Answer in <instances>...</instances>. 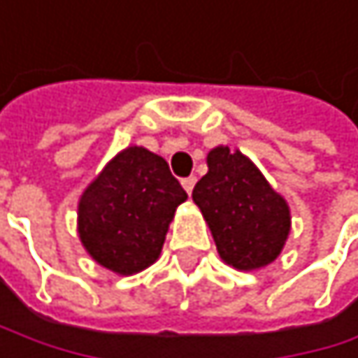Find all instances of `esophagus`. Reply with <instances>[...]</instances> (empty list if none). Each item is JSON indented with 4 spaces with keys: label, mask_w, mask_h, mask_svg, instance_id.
Here are the masks:
<instances>
[{
    "label": "esophagus",
    "mask_w": 358,
    "mask_h": 358,
    "mask_svg": "<svg viewBox=\"0 0 358 358\" xmlns=\"http://www.w3.org/2000/svg\"><path fill=\"white\" fill-rule=\"evenodd\" d=\"M195 182H197V178L195 176H189V178H185L182 180V187H185V191L191 195L193 193V189H195Z\"/></svg>",
    "instance_id": "esophagus-1"
}]
</instances>
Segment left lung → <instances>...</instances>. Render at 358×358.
Segmentation results:
<instances>
[{
	"mask_svg": "<svg viewBox=\"0 0 358 358\" xmlns=\"http://www.w3.org/2000/svg\"><path fill=\"white\" fill-rule=\"evenodd\" d=\"M208 173L195 185L220 259L240 271L261 269L282 252L291 234V208L261 169L240 150L216 146L206 157Z\"/></svg>",
	"mask_w": 358,
	"mask_h": 358,
	"instance_id": "left-lung-1",
	"label": "left lung"
}]
</instances>
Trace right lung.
<instances>
[{
  "instance_id": "add662e5",
  "label": "right lung",
  "mask_w": 358,
  "mask_h": 358,
  "mask_svg": "<svg viewBox=\"0 0 358 358\" xmlns=\"http://www.w3.org/2000/svg\"><path fill=\"white\" fill-rule=\"evenodd\" d=\"M187 193L163 157L144 146L116 152L78 199V238L101 267L134 275L150 267Z\"/></svg>"
}]
</instances>
